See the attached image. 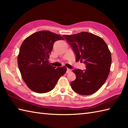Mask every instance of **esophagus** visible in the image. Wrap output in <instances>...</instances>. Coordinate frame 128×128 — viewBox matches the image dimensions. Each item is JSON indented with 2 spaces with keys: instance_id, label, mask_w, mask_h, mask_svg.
Listing matches in <instances>:
<instances>
[{
  "instance_id": "obj_1",
  "label": "esophagus",
  "mask_w": 128,
  "mask_h": 128,
  "mask_svg": "<svg viewBox=\"0 0 128 128\" xmlns=\"http://www.w3.org/2000/svg\"><path fill=\"white\" fill-rule=\"evenodd\" d=\"M72 72V70L70 69H69V68H67V70H66V73H69Z\"/></svg>"
}]
</instances>
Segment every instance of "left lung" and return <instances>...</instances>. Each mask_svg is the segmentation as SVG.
Wrapping results in <instances>:
<instances>
[{
  "mask_svg": "<svg viewBox=\"0 0 128 128\" xmlns=\"http://www.w3.org/2000/svg\"><path fill=\"white\" fill-rule=\"evenodd\" d=\"M63 37L71 46L76 61L83 62L85 70H72L76 79L70 83L72 89L81 95L95 93L107 80L112 63L111 54L101 38L87 32Z\"/></svg>",
  "mask_w": 128,
  "mask_h": 128,
  "instance_id": "1",
  "label": "left lung"
}]
</instances>
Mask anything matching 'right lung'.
Segmentation results:
<instances>
[{
  "mask_svg": "<svg viewBox=\"0 0 128 128\" xmlns=\"http://www.w3.org/2000/svg\"><path fill=\"white\" fill-rule=\"evenodd\" d=\"M63 40L58 34L40 31L22 42L18 56V66L24 82L32 91L39 94L50 91L66 73V67L56 69L48 61L54 42Z\"/></svg>",
  "mask_w": 128,
  "mask_h": 128,
  "instance_id": "1",
  "label": "right lung"
}]
</instances>
